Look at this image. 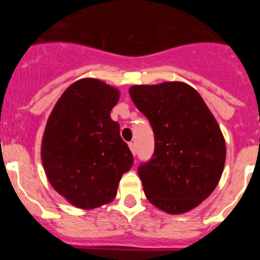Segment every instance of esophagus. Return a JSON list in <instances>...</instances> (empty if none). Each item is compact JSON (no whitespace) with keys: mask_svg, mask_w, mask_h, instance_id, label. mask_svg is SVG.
<instances>
[{"mask_svg":"<svg viewBox=\"0 0 260 260\" xmlns=\"http://www.w3.org/2000/svg\"><path fill=\"white\" fill-rule=\"evenodd\" d=\"M128 146H129V149H131V152H132L133 154H136V145L133 142H129L128 143Z\"/></svg>","mask_w":260,"mask_h":260,"instance_id":"esophagus-1","label":"esophagus"}]
</instances>
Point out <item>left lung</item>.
Instances as JSON below:
<instances>
[{
	"label": "left lung",
	"instance_id": "left-lung-1",
	"mask_svg": "<svg viewBox=\"0 0 260 260\" xmlns=\"http://www.w3.org/2000/svg\"><path fill=\"white\" fill-rule=\"evenodd\" d=\"M129 95L154 133V152L138 167L149 203L169 214L200 205L224 170L226 147L200 94L181 81L133 85Z\"/></svg>",
	"mask_w": 260,
	"mask_h": 260
}]
</instances>
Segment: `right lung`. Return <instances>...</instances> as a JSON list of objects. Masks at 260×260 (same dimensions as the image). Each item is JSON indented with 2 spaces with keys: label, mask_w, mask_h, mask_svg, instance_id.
I'll return each mask as SVG.
<instances>
[{
  "label": "right lung",
  "mask_w": 260,
  "mask_h": 260,
  "mask_svg": "<svg viewBox=\"0 0 260 260\" xmlns=\"http://www.w3.org/2000/svg\"><path fill=\"white\" fill-rule=\"evenodd\" d=\"M119 91L98 79L73 83L55 104L44 132L41 159L52 187L70 204L94 209L111 203L133 154L111 111Z\"/></svg>",
  "instance_id": "1"
}]
</instances>
